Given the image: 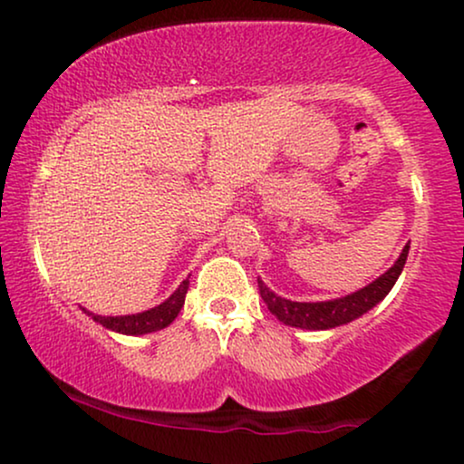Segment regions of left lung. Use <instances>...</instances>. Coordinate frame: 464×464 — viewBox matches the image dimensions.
<instances>
[{"mask_svg": "<svg viewBox=\"0 0 464 464\" xmlns=\"http://www.w3.org/2000/svg\"><path fill=\"white\" fill-rule=\"evenodd\" d=\"M410 242L403 246L401 255L397 257V262L386 270L384 275L377 276L375 281H371L369 285H364L358 292H351L347 296H340V299L332 301H316V303H301V301H290L284 296L275 295L262 279H257L259 284V295L268 310L275 314L284 324L299 329H310V332H321V329H334L340 324H347L355 318H360L362 314H366L380 301H384V296L392 290L395 281L401 275L403 266L408 259Z\"/></svg>", "mask_w": 464, "mask_h": 464, "instance_id": "obj_1", "label": "left lung"}]
</instances>
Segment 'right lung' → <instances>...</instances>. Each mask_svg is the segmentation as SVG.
<instances>
[{
	"label": "right lung",
	"instance_id": "right-lung-1",
	"mask_svg": "<svg viewBox=\"0 0 464 464\" xmlns=\"http://www.w3.org/2000/svg\"><path fill=\"white\" fill-rule=\"evenodd\" d=\"M189 279H185L172 295L165 299L161 305L150 307V310L140 312V314H126V316H100V314L87 312L89 316L93 318L95 323H100L102 327L111 329V332L126 334V335H143L159 332V329H165L174 318L179 316L180 307L185 303V295H188Z\"/></svg>",
	"mask_w": 464,
	"mask_h": 464
}]
</instances>
